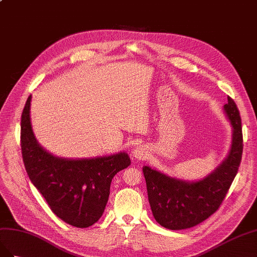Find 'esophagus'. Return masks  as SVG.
Segmentation results:
<instances>
[{"mask_svg":"<svg viewBox=\"0 0 257 257\" xmlns=\"http://www.w3.org/2000/svg\"><path fill=\"white\" fill-rule=\"evenodd\" d=\"M133 156L139 160H143L148 157V150H146L144 145H138L133 152Z\"/></svg>","mask_w":257,"mask_h":257,"instance_id":"esophagus-1","label":"esophagus"}]
</instances>
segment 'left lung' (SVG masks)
<instances>
[{"label":"left lung","mask_w":257,"mask_h":257,"mask_svg":"<svg viewBox=\"0 0 257 257\" xmlns=\"http://www.w3.org/2000/svg\"><path fill=\"white\" fill-rule=\"evenodd\" d=\"M224 111L232 127L231 148L223 163L206 178L187 182L143 167L153 215L168 229H186L206 221L221 206L236 177L243 151L241 118L229 97Z\"/></svg>","instance_id":"left-lung-1"}]
</instances>
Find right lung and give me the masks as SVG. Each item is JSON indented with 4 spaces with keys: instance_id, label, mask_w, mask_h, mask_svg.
<instances>
[{
    "instance_id": "add662e5",
    "label": "right lung",
    "mask_w": 257,
    "mask_h": 257,
    "mask_svg": "<svg viewBox=\"0 0 257 257\" xmlns=\"http://www.w3.org/2000/svg\"><path fill=\"white\" fill-rule=\"evenodd\" d=\"M29 96L21 115L20 143L26 171L50 210L78 228L102 216L114 175L130 165L126 153L89 159H65L44 150L34 137Z\"/></svg>"
}]
</instances>
